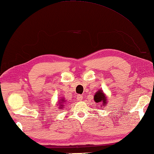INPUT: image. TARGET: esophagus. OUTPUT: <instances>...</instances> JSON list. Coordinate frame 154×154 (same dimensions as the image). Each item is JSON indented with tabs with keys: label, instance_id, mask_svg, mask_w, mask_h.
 I'll return each mask as SVG.
<instances>
[{
	"label": "esophagus",
	"instance_id": "obj_1",
	"mask_svg": "<svg viewBox=\"0 0 154 154\" xmlns=\"http://www.w3.org/2000/svg\"><path fill=\"white\" fill-rule=\"evenodd\" d=\"M77 99L78 101H82V100H83V96H82V95H77Z\"/></svg>",
	"mask_w": 154,
	"mask_h": 154
}]
</instances>
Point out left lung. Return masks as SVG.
Wrapping results in <instances>:
<instances>
[{
    "mask_svg": "<svg viewBox=\"0 0 154 154\" xmlns=\"http://www.w3.org/2000/svg\"><path fill=\"white\" fill-rule=\"evenodd\" d=\"M94 101L96 103H102V106H104L107 104V99H106V96L104 94V92L102 89H99L94 96ZM102 107V106H101Z\"/></svg>",
    "mask_w": 154,
    "mask_h": 154,
    "instance_id": "8db88e82",
    "label": "left lung"
}]
</instances>
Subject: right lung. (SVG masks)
Wrapping results in <instances>:
<instances>
[{
    "label": "right lung",
    "mask_w": 154,
    "mask_h": 154,
    "mask_svg": "<svg viewBox=\"0 0 154 154\" xmlns=\"http://www.w3.org/2000/svg\"><path fill=\"white\" fill-rule=\"evenodd\" d=\"M60 101V102H59V104H60V106H59V108H63V106H64V102H65V99L64 98H62L60 100H59V102Z\"/></svg>",
    "instance_id": "obj_1"
}]
</instances>
